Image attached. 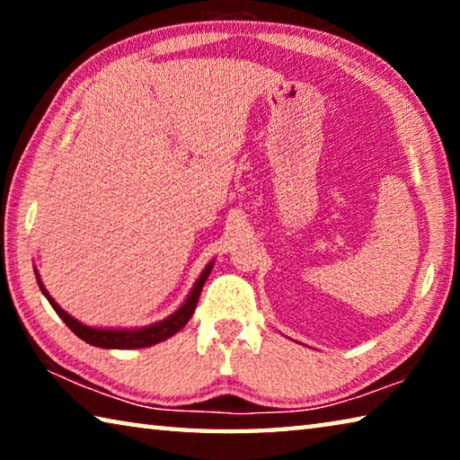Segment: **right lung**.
I'll return each mask as SVG.
<instances>
[{
    "instance_id": "obj_1",
    "label": "right lung",
    "mask_w": 460,
    "mask_h": 460,
    "mask_svg": "<svg viewBox=\"0 0 460 460\" xmlns=\"http://www.w3.org/2000/svg\"><path fill=\"white\" fill-rule=\"evenodd\" d=\"M213 263H207V268L202 270L200 278L197 279V284L192 286V290L189 294V298L182 302V306L176 310L174 314H170L168 318L160 323H154V324H147L142 326V329H95V326H87L76 321L68 313H65L57 302H54L52 296L46 292L44 284L40 282V276H38L36 271V278H38V286H40L42 294L46 296V300L50 302V306L57 310V314L62 318V321L66 323L68 329H71L76 337L83 339L84 342H89V345H95L101 349H142V347H152L155 342H162L172 337L178 331L182 329V326L190 321V316L194 313V308H197V302H199V296L202 286H205L208 274H211L213 270Z\"/></svg>"
}]
</instances>
